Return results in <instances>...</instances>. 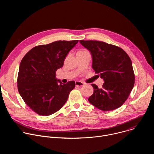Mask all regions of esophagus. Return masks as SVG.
<instances>
[{"mask_svg":"<svg viewBox=\"0 0 154 154\" xmlns=\"http://www.w3.org/2000/svg\"><path fill=\"white\" fill-rule=\"evenodd\" d=\"M75 85L77 86H82L84 85V83L82 82H80V81H76L75 82Z\"/></svg>","mask_w":154,"mask_h":154,"instance_id":"34e87169","label":"esophagus"}]
</instances>
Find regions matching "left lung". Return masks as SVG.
<instances>
[{"label": "left lung", "instance_id": "1", "mask_svg": "<svg viewBox=\"0 0 154 154\" xmlns=\"http://www.w3.org/2000/svg\"><path fill=\"white\" fill-rule=\"evenodd\" d=\"M92 56V68L104 80L102 88L91 84L94 93L88 101L102 111L113 110L127 99L135 83L132 63L119 47L98 41L80 40Z\"/></svg>", "mask_w": 154, "mask_h": 154}]
</instances>
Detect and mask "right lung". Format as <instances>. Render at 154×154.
Listing matches in <instances>:
<instances>
[{
    "mask_svg": "<svg viewBox=\"0 0 154 154\" xmlns=\"http://www.w3.org/2000/svg\"><path fill=\"white\" fill-rule=\"evenodd\" d=\"M79 40L57 41L32 48L22 59L17 76L18 91L35 113L49 116L64 105L75 83L57 80L56 71ZM60 82L58 84L57 83Z\"/></svg>",
    "mask_w": 154,
    "mask_h": 154,
    "instance_id": "1",
    "label": "right lung"
}]
</instances>
